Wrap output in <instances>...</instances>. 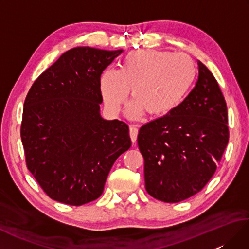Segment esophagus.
<instances>
[{"label": "esophagus", "mask_w": 249, "mask_h": 249, "mask_svg": "<svg viewBox=\"0 0 249 249\" xmlns=\"http://www.w3.org/2000/svg\"><path fill=\"white\" fill-rule=\"evenodd\" d=\"M129 136H130V139L131 141L136 142L137 140V136H138V126L137 125H130L129 126Z\"/></svg>", "instance_id": "1"}]
</instances>
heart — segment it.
<instances>
[{
    "label": "heart",
    "instance_id": "b5f03b06",
    "mask_svg": "<svg viewBox=\"0 0 249 249\" xmlns=\"http://www.w3.org/2000/svg\"><path fill=\"white\" fill-rule=\"evenodd\" d=\"M195 78L192 59L183 53L143 49L129 52L120 70L106 68L99 79L100 92L107 108L116 112L127 98L133 100L126 113L138 118L170 112L182 102Z\"/></svg>",
    "mask_w": 249,
    "mask_h": 249
}]
</instances>
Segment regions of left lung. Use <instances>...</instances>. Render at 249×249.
Instances as JSON below:
<instances>
[{
    "instance_id": "obj_1",
    "label": "left lung",
    "mask_w": 249,
    "mask_h": 249,
    "mask_svg": "<svg viewBox=\"0 0 249 249\" xmlns=\"http://www.w3.org/2000/svg\"><path fill=\"white\" fill-rule=\"evenodd\" d=\"M198 66V80L188 96L142 126L137 139L144 158L146 192L163 202H181L199 193L229 141L224 95L209 68L200 61Z\"/></svg>"
}]
</instances>
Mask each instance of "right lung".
Returning a JSON list of instances; mask_svg holds the SVG:
<instances>
[{
    "label": "right lung",
    "mask_w": 249,
    "mask_h": 249,
    "mask_svg": "<svg viewBox=\"0 0 249 249\" xmlns=\"http://www.w3.org/2000/svg\"><path fill=\"white\" fill-rule=\"evenodd\" d=\"M123 50L77 47L36 79L26 95L22 140L26 166L51 199L96 200L114 161L130 145L128 125L99 113V79Z\"/></svg>",
    "instance_id": "obj_1"
}]
</instances>
